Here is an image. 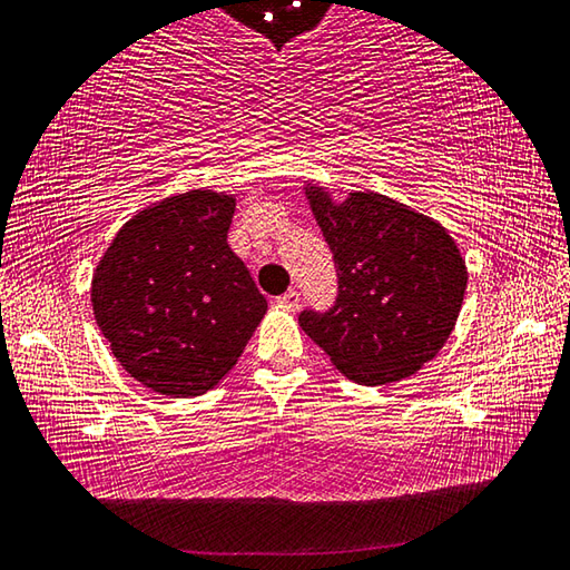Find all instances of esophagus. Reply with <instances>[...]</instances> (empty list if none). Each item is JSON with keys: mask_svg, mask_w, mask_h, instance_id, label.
Returning a JSON list of instances; mask_svg holds the SVG:
<instances>
[{"mask_svg": "<svg viewBox=\"0 0 570 570\" xmlns=\"http://www.w3.org/2000/svg\"><path fill=\"white\" fill-rule=\"evenodd\" d=\"M278 304H282L284 309H288V312H296L302 306V296H299V292H296V288H288L284 296H278Z\"/></svg>", "mask_w": 570, "mask_h": 570, "instance_id": "1", "label": "esophagus"}]
</instances>
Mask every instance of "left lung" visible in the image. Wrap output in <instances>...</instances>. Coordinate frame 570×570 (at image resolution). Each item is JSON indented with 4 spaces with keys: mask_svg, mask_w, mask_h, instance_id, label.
Returning <instances> with one entry per match:
<instances>
[{
    "mask_svg": "<svg viewBox=\"0 0 570 570\" xmlns=\"http://www.w3.org/2000/svg\"><path fill=\"white\" fill-rule=\"evenodd\" d=\"M330 243L340 292L327 312L306 309L299 327L332 365L360 385L399 383L439 355L466 292L462 250L444 225L393 197L306 185Z\"/></svg>",
    "mask_w": 570,
    "mask_h": 570,
    "instance_id": "left-lung-1",
    "label": "left lung"
}]
</instances>
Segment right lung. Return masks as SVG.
<instances>
[{
	"instance_id": "right-lung-1",
	"label": "right lung",
	"mask_w": 570,
	"mask_h": 570,
	"mask_svg": "<svg viewBox=\"0 0 570 570\" xmlns=\"http://www.w3.org/2000/svg\"><path fill=\"white\" fill-rule=\"evenodd\" d=\"M236 197L189 189L121 225L90 282L98 330L134 381L203 395L238 363L266 296L228 246Z\"/></svg>"
}]
</instances>
